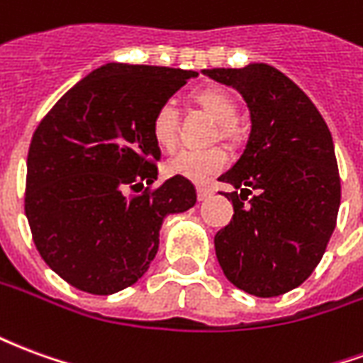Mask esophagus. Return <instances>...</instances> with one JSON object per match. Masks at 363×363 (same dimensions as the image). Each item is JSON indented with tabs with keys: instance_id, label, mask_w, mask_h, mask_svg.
<instances>
[{
	"instance_id": "1",
	"label": "esophagus",
	"mask_w": 363,
	"mask_h": 363,
	"mask_svg": "<svg viewBox=\"0 0 363 363\" xmlns=\"http://www.w3.org/2000/svg\"><path fill=\"white\" fill-rule=\"evenodd\" d=\"M196 192H198V200H200V202H204V200H208V198L213 194V190L206 189V186H198Z\"/></svg>"
}]
</instances>
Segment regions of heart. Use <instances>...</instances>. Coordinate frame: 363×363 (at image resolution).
Segmentation results:
<instances>
[{
  "label": "heart",
  "mask_w": 363,
  "mask_h": 363,
  "mask_svg": "<svg viewBox=\"0 0 363 363\" xmlns=\"http://www.w3.org/2000/svg\"><path fill=\"white\" fill-rule=\"evenodd\" d=\"M194 103L200 104L208 114L218 120V134L223 140H235L239 135L237 128V103L233 96L221 89H202L192 95ZM151 134L159 147L171 151L179 140V108L174 103L165 101L157 106L151 118ZM228 165V153L213 145L206 150H182L167 161L165 171L171 177H182L192 182H208L212 177L221 173Z\"/></svg>",
  "instance_id": "obj_1"
}]
</instances>
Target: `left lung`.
I'll return each mask as SVG.
<instances>
[{
    "label": "left lung",
    "mask_w": 363,
    "mask_h": 363,
    "mask_svg": "<svg viewBox=\"0 0 363 363\" xmlns=\"http://www.w3.org/2000/svg\"><path fill=\"white\" fill-rule=\"evenodd\" d=\"M204 74L235 87L252 122L241 157L220 177L235 186L221 192L235 213L216 233V257L239 289L281 296L311 276L336 228L340 174L333 138L311 99L276 67Z\"/></svg>",
    "instance_id": "obj_1"
}]
</instances>
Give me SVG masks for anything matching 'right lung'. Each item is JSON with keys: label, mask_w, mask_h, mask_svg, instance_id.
<instances>
[{"label": "right lung", "mask_w": 363, "mask_h": 363, "mask_svg": "<svg viewBox=\"0 0 363 363\" xmlns=\"http://www.w3.org/2000/svg\"><path fill=\"white\" fill-rule=\"evenodd\" d=\"M174 67L106 64L54 104L33 134L27 213L44 262L74 288L111 296L142 278L169 213L196 204L194 184L159 186L151 118L196 77Z\"/></svg>", "instance_id": "add662e5"}]
</instances>
